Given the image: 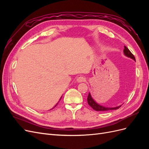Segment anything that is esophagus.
<instances>
[{
    "label": "esophagus",
    "mask_w": 149,
    "mask_h": 149,
    "mask_svg": "<svg viewBox=\"0 0 149 149\" xmlns=\"http://www.w3.org/2000/svg\"><path fill=\"white\" fill-rule=\"evenodd\" d=\"M76 81H77L78 83H82L85 81L86 78L83 77V76H79V77H78L77 79H76Z\"/></svg>",
    "instance_id": "1"
}]
</instances>
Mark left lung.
<instances>
[{"instance_id": "8db88e82", "label": "left lung", "mask_w": 149, "mask_h": 149, "mask_svg": "<svg viewBox=\"0 0 149 149\" xmlns=\"http://www.w3.org/2000/svg\"><path fill=\"white\" fill-rule=\"evenodd\" d=\"M124 53L126 56L131 58V59H132L133 60L136 61V58H135L134 56L132 55V53L130 52L129 49L125 46H124ZM87 100H88V104L91 106L94 110L97 111H109V110H116V109H119V108L121 106V105H120V106L114 107H108L101 106L100 104L97 103L95 101L93 100V98L92 97V96L91 95V93H89Z\"/></svg>"}]
</instances>
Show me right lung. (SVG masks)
Segmentation results:
<instances>
[{
  "instance_id": "right-lung-1",
  "label": "right lung",
  "mask_w": 149,
  "mask_h": 149,
  "mask_svg": "<svg viewBox=\"0 0 149 149\" xmlns=\"http://www.w3.org/2000/svg\"><path fill=\"white\" fill-rule=\"evenodd\" d=\"M61 97H62V96H61V98H60V100H61ZM58 102H60V101H58ZM58 103H57V104H56V105H55V106H54V107H56V105H57V104H58ZM54 107H53V108H52V109H53V108H54ZM50 110H51V109H50Z\"/></svg>"
}]
</instances>
